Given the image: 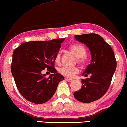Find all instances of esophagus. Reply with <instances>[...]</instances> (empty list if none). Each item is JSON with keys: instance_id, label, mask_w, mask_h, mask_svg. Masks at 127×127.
I'll list each match as a JSON object with an SVG mask.
<instances>
[{"instance_id": "1", "label": "esophagus", "mask_w": 127, "mask_h": 127, "mask_svg": "<svg viewBox=\"0 0 127 127\" xmlns=\"http://www.w3.org/2000/svg\"><path fill=\"white\" fill-rule=\"evenodd\" d=\"M65 80H66V81L69 82H71L73 81V79H68V78H65Z\"/></svg>"}]
</instances>
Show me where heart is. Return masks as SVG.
<instances>
[{
	"instance_id": "1",
	"label": "heart",
	"mask_w": 127,
	"mask_h": 127,
	"mask_svg": "<svg viewBox=\"0 0 127 127\" xmlns=\"http://www.w3.org/2000/svg\"><path fill=\"white\" fill-rule=\"evenodd\" d=\"M69 50L72 51L77 57V63L81 66H85L88 62V58L85 56L86 49L84 45L79 43L72 45L69 47ZM61 53H58L55 57L56 63L59 64L61 62ZM59 72L62 76L67 77H73L75 74L79 72V69L77 66H64L59 68Z\"/></svg>"
}]
</instances>
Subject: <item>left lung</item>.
I'll return each instance as SVG.
<instances>
[{
	"label": "left lung",
	"instance_id": "1",
	"mask_svg": "<svg viewBox=\"0 0 127 127\" xmlns=\"http://www.w3.org/2000/svg\"><path fill=\"white\" fill-rule=\"evenodd\" d=\"M75 39L87 45L91 54V64L83 75L90 78L82 79V87L74 93V97L83 103L100 99L107 93L116 69L114 51L103 38L97 34L76 35Z\"/></svg>",
	"mask_w": 127,
	"mask_h": 127
}]
</instances>
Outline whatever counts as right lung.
Segmentation results:
<instances>
[{
	"mask_svg": "<svg viewBox=\"0 0 127 127\" xmlns=\"http://www.w3.org/2000/svg\"><path fill=\"white\" fill-rule=\"evenodd\" d=\"M64 40L26 42L13 52L11 71L19 91L28 101L45 103L53 96L59 82L64 80L54 66L55 57ZM45 68L52 73L48 78L41 74Z\"/></svg>",
	"mask_w": 127,
	"mask_h": 127,
	"instance_id": "add662e5",
	"label": "right lung"
}]
</instances>
